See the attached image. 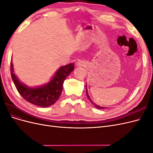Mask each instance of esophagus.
Returning <instances> with one entry per match:
<instances>
[{
    "mask_svg": "<svg viewBox=\"0 0 153 153\" xmlns=\"http://www.w3.org/2000/svg\"><path fill=\"white\" fill-rule=\"evenodd\" d=\"M86 65H87V62L84 61H78L77 63L78 66L83 67V66H85Z\"/></svg>",
    "mask_w": 153,
    "mask_h": 153,
    "instance_id": "esophagus-1",
    "label": "esophagus"
}]
</instances>
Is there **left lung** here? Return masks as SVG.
<instances>
[{
    "mask_svg": "<svg viewBox=\"0 0 153 153\" xmlns=\"http://www.w3.org/2000/svg\"><path fill=\"white\" fill-rule=\"evenodd\" d=\"M87 84L85 85V87H86V94H87V98H88V99H89V100L90 101V102L96 108H98V109H103V108H106L105 107H103V106H99V105H96V103H94L93 101H92V100L91 99V98L89 97V93H88V91H87Z\"/></svg>",
    "mask_w": 153,
    "mask_h": 153,
    "instance_id": "1",
    "label": "left lung"
}]
</instances>
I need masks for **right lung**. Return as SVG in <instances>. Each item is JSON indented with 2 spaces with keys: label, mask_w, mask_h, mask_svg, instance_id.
<instances>
[{
  "label": "right lung",
  "mask_w": 153,
  "mask_h": 153,
  "mask_svg": "<svg viewBox=\"0 0 153 153\" xmlns=\"http://www.w3.org/2000/svg\"><path fill=\"white\" fill-rule=\"evenodd\" d=\"M74 67V63L62 66L58 69L48 83L38 87H29L18 80L14 73L12 60L11 75L16 89L26 101L36 106L48 107L54 104L59 98L62 93L64 81L73 71Z\"/></svg>",
  "instance_id": "obj_1"
}]
</instances>
